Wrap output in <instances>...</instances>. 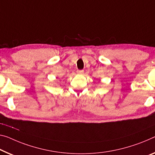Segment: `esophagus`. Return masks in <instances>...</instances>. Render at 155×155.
<instances>
[{
	"label": "esophagus",
	"instance_id": "1",
	"mask_svg": "<svg viewBox=\"0 0 155 155\" xmlns=\"http://www.w3.org/2000/svg\"><path fill=\"white\" fill-rule=\"evenodd\" d=\"M77 73H78V74H83L84 73V71L83 70H79L77 71Z\"/></svg>",
	"mask_w": 155,
	"mask_h": 155
}]
</instances>
